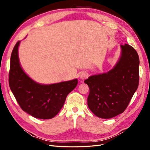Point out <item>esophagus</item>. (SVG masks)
<instances>
[{"label":"esophagus","mask_w":150,"mask_h":150,"mask_svg":"<svg viewBox=\"0 0 150 150\" xmlns=\"http://www.w3.org/2000/svg\"><path fill=\"white\" fill-rule=\"evenodd\" d=\"M88 77V74L86 73V72H81L79 73V78L81 79H84L86 78H87Z\"/></svg>","instance_id":"obj_1"}]
</instances>
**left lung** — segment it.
<instances>
[{"mask_svg": "<svg viewBox=\"0 0 150 150\" xmlns=\"http://www.w3.org/2000/svg\"><path fill=\"white\" fill-rule=\"evenodd\" d=\"M121 47V57L112 69L84 81L89 88L88 106L101 118H111L123 112L138 87V54L128 44Z\"/></svg>", "mask_w": 150, "mask_h": 150, "instance_id": "8db88e82", "label": "left lung"}]
</instances>
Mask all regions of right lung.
Segmentation results:
<instances>
[{"label":"right lung","instance_id":"1","mask_svg":"<svg viewBox=\"0 0 150 150\" xmlns=\"http://www.w3.org/2000/svg\"><path fill=\"white\" fill-rule=\"evenodd\" d=\"M18 41L11 57L8 83L22 110L36 118L51 119L60 111L67 94L78 84V79L43 85L30 79L22 70L18 56Z\"/></svg>","mask_w":150,"mask_h":150}]
</instances>
